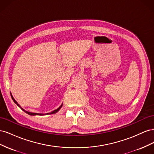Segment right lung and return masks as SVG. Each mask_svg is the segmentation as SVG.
<instances>
[{
	"label": "right lung",
	"instance_id": "obj_1",
	"mask_svg": "<svg viewBox=\"0 0 154 154\" xmlns=\"http://www.w3.org/2000/svg\"><path fill=\"white\" fill-rule=\"evenodd\" d=\"M11 97H12V100H13V101L14 102H15V103H16L17 105V106H19L20 107V108L23 110V111H24L26 113H27V114H28L29 115H31V116H35V115H43L42 114H37V113H32V112H27V111H26V110H24V109H23L22 108H21V107H20V106L19 105H18V103H17V102L15 101V99H14L13 98V97L12 96V95L11 94ZM62 106V105H61V106H60V107H59V108L58 109H57V110H53V112H50V113H48V114H55V113H57V112L60 109H61V107Z\"/></svg>",
	"mask_w": 154,
	"mask_h": 154
}]
</instances>
